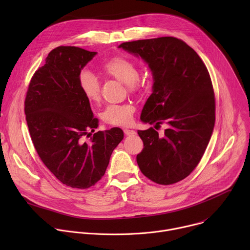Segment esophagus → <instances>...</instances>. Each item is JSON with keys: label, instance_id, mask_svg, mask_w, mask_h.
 I'll return each instance as SVG.
<instances>
[{"label": "esophagus", "instance_id": "1", "mask_svg": "<svg viewBox=\"0 0 250 250\" xmlns=\"http://www.w3.org/2000/svg\"><path fill=\"white\" fill-rule=\"evenodd\" d=\"M124 132H125V135H135V133H136L134 130L127 129V128L124 129Z\"/></svg>", "mask_w": 250, "mask_h": 250}]
</instances>
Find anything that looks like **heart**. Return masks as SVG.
Here are the masks:
<instances>
[{
  "instance_id": "heart-1",
  "label": "heart",
  "mask_w": 250,
  "mask_h": 250,
  "mask_svg": "<svg viewBox=\"0 0 250 250\" xmlns=\"http://www.w3.org/2000/svg\"><path fill=\"white\" fill-rule=\"evenodd\" d=\"M104 72L118 81L127 85L130 92H136L140 87L137 79L139 69L135 63L124 58L114 57L103 65ZM79 86L85 97L93 103L101 98V81L89 70H82L79 74ZM133 106L129 104H109L102 114L103 120L110 125H126L131 122Z\"/></svg>"
}]
</instances>
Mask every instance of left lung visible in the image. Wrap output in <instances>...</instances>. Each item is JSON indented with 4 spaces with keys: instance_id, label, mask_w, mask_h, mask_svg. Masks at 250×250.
<instances>
[{
    "instance_id": "obj_1",
    "label": "left lung",
    "mask_w": 250,
    "mask_h": 250,
    "mask_svg": "<svg viewBox=\"0 0 250 250\" xmlns=\"http://www.w3.org/2000/svg\"><path fill=\"white\" fill-rule=\"evenodd\" d=\"M119 48L140 57L151 71L152 93L141 122L168 125L163 135L152 127L137 131L144 141L136 156L138 167L157 184L179 182L200 162L215 126V95L208 69L193 48L176 38L124 42Z\"/></svg>"
}]
</instances>
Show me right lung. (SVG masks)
Instances as JSON below:
<instances>
[{"label": "right lung", "mask_w": 250, "mask_h": 250, "mask_svg": "<svg viewBox=\"0 0 250 250\" xmlns=\"http://www.w3.org/2000/svg\"><path fill=\"white\" fill-rule=\"evenodd\" d=\"M97 52L76 46L50 51L28 86L25 119L32 144L44 165L71 188L87 189L102 179L114 149L124 138L120 127L97 131L79 74Z\"/></svg>", "instance_id": "add662e5"}]
</instances>
